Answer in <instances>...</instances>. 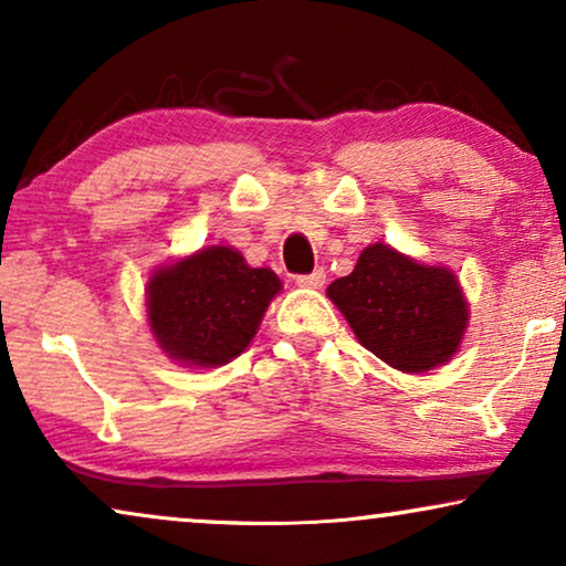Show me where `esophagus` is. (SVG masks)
<instances>
[{
	"label": "esophagus",
	"instance_id": "34e87169",
	"mask_svg": "<svg viewBox=\"0 0 566 566\" xmlns=\"http://www.w3.org/2000/svg\"><path fill=\"white\" fill-rule=\"evenodd\" d=\"M324 270L319 268V270H314V273H308V275H298L296 277V283L301 285V289H322L324 285Z\"/></svg>",
	"mask_w": 566,
	"mask_h": 566
}]
</instances>
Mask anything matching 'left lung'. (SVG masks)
Segmentation results:
<instances>
[{"instance_id":"1","label":"left lung","mask_w":566,"mask_h":566,"mask_svg":"<svg viewBox=\"0 0 566 566\" xmlns=\"http://www.w3.org/2000/svg\"><path fill=\"white\" fill-rule=\"evenodd\" d=\"M327 296L358 343L405 374L451 360L469 327V304L451 270L420 265L381 242L366 247Z\"/></svg>"}]
</instances>
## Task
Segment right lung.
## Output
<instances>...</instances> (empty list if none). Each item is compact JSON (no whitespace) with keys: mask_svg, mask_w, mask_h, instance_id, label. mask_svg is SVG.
I'll use <instances>...</instances> for the list:
<instances>
[{"mask_svg":"<svg viewBox=\"0 0 566 566\" xmlns=\"http://www.w3.org/2000/svg\"><path fill=\"white\" fill-rule=\"evenodd\" d=\"M281 277L250 268L231 247H203L154 270L146 283V316L161 350L188 368L234 360L258 335Z\"/></svg>","mask_w":566,"mask_h":566,"instance_id":"1","label":"right lung"}]
</instances>
